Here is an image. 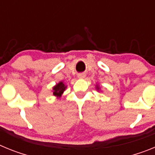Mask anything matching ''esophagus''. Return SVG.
Returning <instances> with one entry per match:
<instances>
[{
    "instance_id": "1",
    "label": "esophagus",
    "mask_w": 155,
    "mask_h": 155,
    "mask_svg": "<svg viewBox=\"0 0 155 155\" xmlns=\"http://www.w3.org/2000/svg\"><path fill=\"white\" fill-rule=\"evenodd\" d=\"M78 78L82 79V78H85L86 74H84V73H81V74H78Z\"/></svg>"
}]
</instances>
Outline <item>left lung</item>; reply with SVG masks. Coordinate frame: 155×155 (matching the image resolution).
Listing matches in <instances>:
<instances>
[{
    "instance_id": "1",
    "label": "left lung",
    "mask_w": 155,
    "mask_h": 155,
    "mask_svg": "<svg viewBox=\"0 0 155 155\" xmlns=\"http://www.w3.org/2000/svg\"><path fill=\"white\" fill-rule=\"evenodd\" d=\"M96 88L97 90H99V87H98V86H96Z\"/></svg>"
}]
</instances>
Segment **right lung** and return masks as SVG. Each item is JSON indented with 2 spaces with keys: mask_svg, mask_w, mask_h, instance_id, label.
Wrapping results in <instances>:
<instances>
[{
  "mask_svg": "<svg viewBox=\"0 0 155 155\" xmlns=\"http://www.w3.org/2000/svg\"><path fill=\"white\" fill-rule=\"evenodd\" d=\"M66 87H67V86L64 84V82H59L58 84H57L53 87V95L57 96V98H61L62 94L64 93V91H65Z\"/></svg>",
  "mask_w": 155,
  "mask_h": 155,
  "instance_id": "1",
  "label": "right lung"
}]
</instances>
